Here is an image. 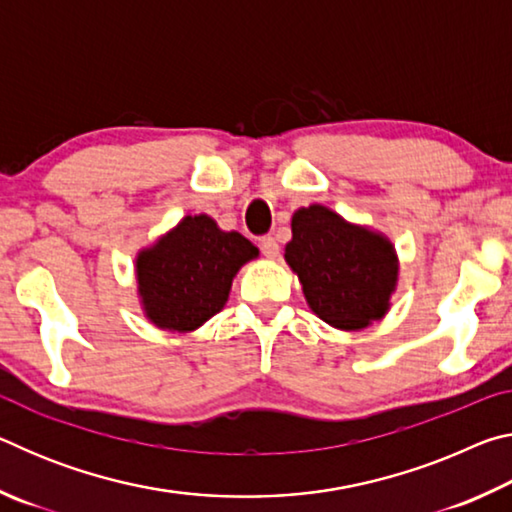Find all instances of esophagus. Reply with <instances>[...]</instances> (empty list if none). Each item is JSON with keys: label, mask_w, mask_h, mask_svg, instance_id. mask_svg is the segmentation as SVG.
Instances as JSON below:
<instances>
[{"label": "esophagus", "mask_w": 512, "mask_h": 512, "mask_svg": "<svg viewBox=\"0 0 512 512\" xmlns=\"http://www.w3.org/2000/svg\"><path fill=\"white\" fill-rule=\"evenodd\" d=\"M259 248H262V255L268 259H275L277 253H280V246H277V241L273 237H262Z\"/></svg>", "instance_id": "obj_1"}]
</instances>
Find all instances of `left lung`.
<instances>
[{"label": "left lung", "instance_id": "8db88e82", "mask_svg": "<svg viewBox=\"0 0 512 512\" xmlns=\"http://www.w3.org/2000/svg\"><path fill=\"white\" fill-rule=\"evenodd\" d=\"M291 235L284 259L320 320L350 332L388 314L400 275L391 239L318 203L293 212Z\"/></svg>", "mask_w": 512, "mask_h": 512}]
</instances>
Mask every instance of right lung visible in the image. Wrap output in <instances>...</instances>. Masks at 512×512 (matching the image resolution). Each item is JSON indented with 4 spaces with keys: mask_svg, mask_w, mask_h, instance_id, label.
<instances>
[{
    "mask_svg": "<svg viewBox=\"0 0 512 512\" xmlns=\"http://www.w3.org/2000/svg\"><path fill=\"white\" fill-rule=\"evenodd\" d=\"M257 255V246L221 230L212 216H183L135 257L144 316L164 332H194L225 307L239 268Z\"/></svg>",
    "mask_w": 512,
    "mask_h": 512,
    "instance_id": "right-lung-1",
    "label": "right lung"
}]
</instances>
